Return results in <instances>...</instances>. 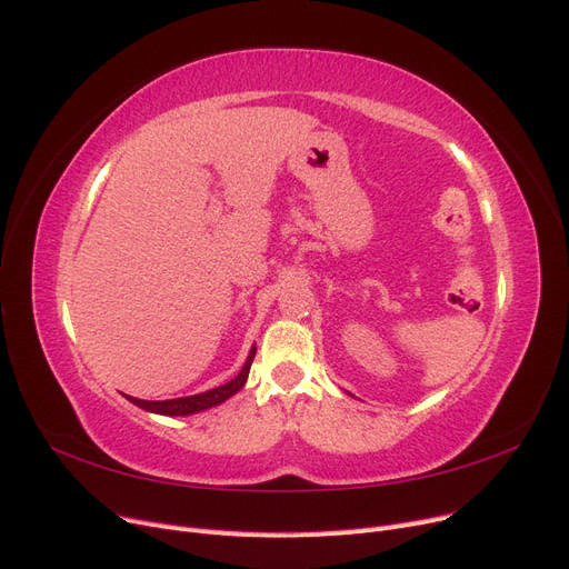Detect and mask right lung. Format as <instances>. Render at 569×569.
I'll use <instances>...</instances> for the list:
<instances>
[{
	"instance_id": "obj_1",
	"label": "right lung",
	"mask_w": 569,
	"mask_h": 569,
	"mask_svg": "<svg viewBox=\"0 0 569 569\" xmlns=\"http://www.w3.org/2000/svg\"><path fill=\"white\" fill-rule=\"evenodd\" d=\"M256 358V343L251 346L249 351V358H246L243 367L239 369V375L234 379H230L228 383L218 386V388H211V390H204V392H197V395H188V398H174V400H139V398H132V395H126V398L137 405L139 409L143 411H151V413H162V416H190V413H200V411H207L211 407H218L223 405L226 400H230L234 392H239L246 383V379H249V372H251V362Z\"/></svg>"
}]
</instances>
